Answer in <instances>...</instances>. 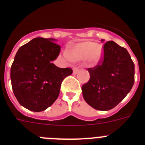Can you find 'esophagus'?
Returning a JSON list of instances; mask_svg holds the SVG:
<instances>
[{
    "label": "esophagus",
    "instance_id": "34e87169",
    "mask_svg": "<svg viewBox=\"0 0 145 145\" xmlns=\"http://www.w3.org/2000/svg\"><path fill=\"white\" fill-rule=\"evenodd\" d=\"M79 68L78 67H73V74H76L78 72Z\"/></svg>",
    "mask_w": 145,
    "mask_h": 145
}]
</instances>
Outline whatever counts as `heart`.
I'll use <instances>...</instances> for the list:
<instances>
[{"label":"heart","instance_id":"1","mask_svg":"<svg viewBox=\"0 0 145 145\" xmlns=\"http://www.w3.org/2000/svg\"><path fill=\"white\" fill-rule=\"evenodd\" d=\"M102 54V48L100 45L86 41L74 45L70 48V55L65 52L64 57L67 59L73 61H82L86 59L89 63L96 64L99 61Z\"/></svg>","mask_w":145,"mask_h":145}]
</instances>
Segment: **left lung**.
<instances>
[{"label":"left lung","mask_w":145,"mask_h":145,"mask_svg":"<svg viewBox=\"0 0 145 145\" xmlns=\"http://www.w3.org/2000/svg\"><path fill=\"white\" fill-rule=\"evenodd\" d=\"M90 79L82 86L86 102L98 110H110L126 97L134 84V64L128 51L114 41L103 46V57L88 68Z\"/></svg>","instance_id":"left-lung-1"}]
</instances>
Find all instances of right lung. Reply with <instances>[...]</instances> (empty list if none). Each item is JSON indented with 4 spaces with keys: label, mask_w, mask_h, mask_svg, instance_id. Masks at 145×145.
Here are the masks:
<instances>
[{
    "label": "right lung",
    "mask_w": 145,
    "mask_h": 145,
    "mask_svg": "<svg viewBox=\"0 0 145 145\" xmlns=\"http://www.w3.org/2000/svg\"><path fill=\"white\" fill-rule=\"evenodd\" d=\"M54 39L36 38L20 47L11 67L13 92L22 106L40 112L59 97L61 82L72 73L71 68H60L52 61L61 47Z\"/></svg>",
    "instance_id": "obj_1"
}]
</instances>
